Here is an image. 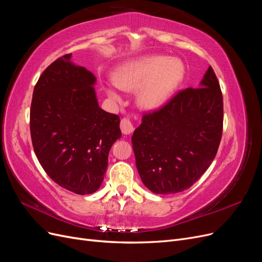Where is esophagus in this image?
Masks as SVG:
<instances>
[{"mask_svg":"<svg viewBox=\"0 0 262 262\" xmlns=\"http://www.w3.org/2000/svg\"><path fill=\"white\" fill-rule=\"evenodd\" d=\"M120 129L123 134H130L133 132L134 126L129 118H123L120 121Z\"/></svg>","mask_w":262,"mask_h":262,"instance_id":"obj_1","label":"esophagus"}]
</instances>
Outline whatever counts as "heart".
Returning <instances> with one entry per match:
<instances>
[{"mask_svg":"<svg viewBox=\"0 0 262 262\" xmlns=\"http://www.w3.org/2000/svg\"><path fill=\"white\" fill-rule=\"evenodd\" d=\"M184 66L175 58L148 55L119 67L114 75L116 86L137 92V104L145 110H155L169 99L184 77ZM108 96L120 102L121 96L114 86L107 87Z\"/></svg>","mask_w":262,"mask_h":262,"instance_id":"heart-1","label":"heart"}]
</instances>
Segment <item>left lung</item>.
<instances>
[{"label": "left lung", "instance_id": "left-lung-1", "mask_svg": "<svg viewBox=\"0 0 262 262\" xmlns=\"http://www.w3.org/2000/svg\"><path fill=\"white\" fill-rule=\"evenodd\" d=\"M223 131V96L210 66L198 89L177 93L144 114L132 146L143 184L157 194L191 187L215 157Z\"/></svg>", "mask_w": 262, "mask_h": 262}]
</instances>
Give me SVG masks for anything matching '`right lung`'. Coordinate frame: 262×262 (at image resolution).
<instances>
[{
  "instance_id": "add662e5",
  "label": "right lung",
  "mask_w": 262,
  "mask_h": 262,
  "mask_svg": "<svg viewBox=\"0 0 262 262\" xmlns=\"http://www.w3.org/2000/svg\"><path fill=\"white\" fill-rule=\"evenodd\" d=\"M66 54L52 62L35 85L30 136L45 171L77 194L99 189L108 155L120 139V118L98 106L96 77Z\"/></svg>"
}]
</instances>
